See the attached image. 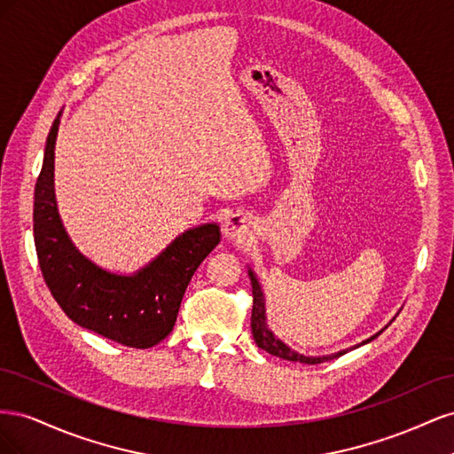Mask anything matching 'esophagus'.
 Segmentation results:
<instances>
[{
    "label": "esophagus",
    "instance_id": "1",
    "mask_svg": "<svg viewBox=\"0 0 454 454\" xmlns=\"http://www.w3.org/2000/svg\"><path fill=\"white\" fill-rule=\"evenodd\" d=\"M223 232L229 239H242L248 232V222L242 214H231L225 217Z\"/></svg>",
    "mask_w": 454,
    "mask_h": 454
}]
</instances>
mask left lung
<instances>
[{"mask_svg": "<svg viewBox=\"0 0 454 454\" xmlns=\"http://www.w3.org/2000/svg\"><path fill=\"white\" fill-rule=\"evenodd\" d=\"M250 274V280H252V295H254V307H252V333H254V339H255V345L265 350L272 356H277V358H282V360H290V362H299V364H322V362H327V360H333V358H339V356L345 354L347 350H340L333 356H322V358H309V356H303V354H297L294 352L290 347H286L282 340H278L277 337L272 335L270 329L267 327V322H265V301H263V292H261V286L255 278V274L252 270H248ZM375 339V337H371ZM371 339H367L365 342H369Z\"/></svg>", "mask_w": 454, "mask_h": 454, "instance_id": "obj_1", "label": "left lung"}]
</instances>
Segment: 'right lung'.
I'll list each match as a JSON object with an SVG mask.
<instances>
[{
  "instance_id": "obj_1",
  "label": "right lung",
  "mask_w": 454,
  "mask_h": 454,
  "mask_svg": "<svg viewBox=\"0 0 454 454\" xmlns=\"http://www.w3.org/2000/svg\"><path fill=\"white\" fill-rule=\"evenodd\" d=\"M60 114L47 136L34 195V242L41 272L70 320L132 348L155 347L176 324L187 284L219 244V227L185 231L132 277L107 272L81 255L67 239L54 200V144Z\"/></svg>"
}]
</instances>
